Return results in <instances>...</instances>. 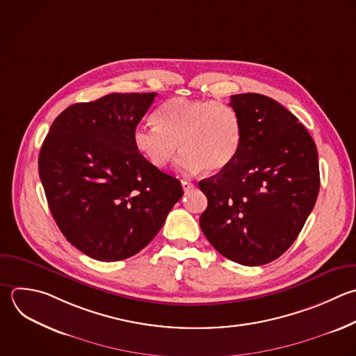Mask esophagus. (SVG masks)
<instances>
[{"label": "esophagus", "mask_w": 356, "mask_h": 356, "mask_svg": "<svg viewBox=\"0 0 356 356\" xmlns=\"http://www.w3.org/2000/svg\"><path fill=\"white\" fill-rule=\"evenodd\" d=\"M181 184H182V188H184L185 192H189V191H192L195 188V184H192V182H189L186 179H182Z\"/></svg>", "instance_id": "esophagus-1"}]
</instances>
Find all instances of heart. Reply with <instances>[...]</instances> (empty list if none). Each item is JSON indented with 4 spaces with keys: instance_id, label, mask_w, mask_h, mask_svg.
Here are the masks:
<instances>
[{
    "instance_id": "obj_1",
    "label": "heart",
    "mask_w": 356,
    "mask_h": 356,
    "mask_svg": "<svg viewBox=\"0 0 356 356\" xmlns=\"http://www.w3.org/2000/svg\"><path fill=\"white\" fill-rule=\"evenodd\" d=\"M156 125H138L134 145L153 167H165L178 150L177 167L185 172L225 170L239 153L242 122L222 102L174 97L154 113Z\"/></svg>"
}]
</instances>
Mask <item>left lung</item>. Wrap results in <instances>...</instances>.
<instances>
[{
	"label": "left lung",
	"instance_id": "obj_1",
	"mask_svg": "<svg viewBox=\"0 0 356 356\" xmlns=\"http://www.w3.org/2000/svg\"><path fill=\"white\" fill-rule=\"evenodd\" d=\"M229 106L242 122V145L225 170L199 182L209 202L199 222L222 256L261 266L293 243L314 207L317 149L298 118L267 96L234 95Z\"/></svg>",
	"mask_w": 356,
	"mask_h": 356
}]
</instances>
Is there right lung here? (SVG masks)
<instances>
[{
	"mask_svg": "<svg viewBox=\"0 0 356 356\" xmlns=\"http://www.w3.org/2000/svg\"><path fill=\"white\" fill-rule=\"evenodd\" d=\"M156 93H111L53 122L39 154L50 211L64 236L100 261L128 259L161 229L181 182L149 164L134 131Z\"/></svg>",
	"mask_w": 356,
	"mask_h": 356,
	"instance_id": "obj_1",
	"label": "right lung"
}]
</instances>
